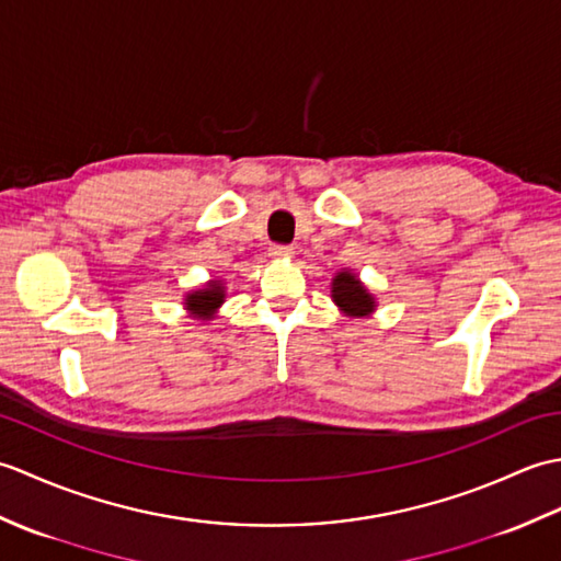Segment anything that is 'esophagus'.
Listing matches in <instances>:
<instances>
[{"label": "esophagus", "instance_id": "1", "mask_svg": "<svg viewBox=\"0 0 561 561\" xmlns=\"http://www.w3.org/2000/svg\"><path fill=\"white\" fill-rule=\"evenodd\" d=\"M270 255L274 260H287V257L294 255V248L291 245H272L270 248Z\"/></svg>", "mask_w": 561, "mask_h": 561}]
</instances>
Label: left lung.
Listing matches in <instances>:
<instances>
[{
    "mask_svg": "<svg viewBox=\"0 0 561 561\" xmlns=\"http://www.w3.org/2000/svg\"><path fill=\"white\" fill-rule=\"evenodd\" d=\"M330 296L347 318H368L376 313V296L368 291L359 274L347 267L335 272V277L330 282Z\"/></svg>",
    "mask_w": 561,
    "mask_h": 561,
    "instance_id": "1",
    "label": "left lung"
}]
</instances>
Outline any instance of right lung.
I'll list each match as a JSON object with an SVG mask.
<instances>
[{"label": "right lung", "instance_id": "1", "mask_svg": "<svg viewBox=\"0 0 561 561\" xmlns=\"http://www.w3.org/2000/svg\"><path fill=\"white\" fill-rule=\"evenodd\" d=\"M226 301V284L221 279H209L197 289H190L183 296V308L187 311V318L207 323L219 313V308Z\"/></svg>", "mask_w": 561, "mask_h": 561}]
</instances>
